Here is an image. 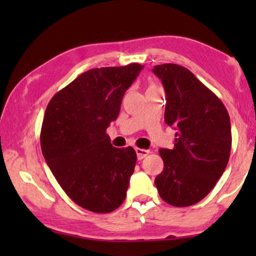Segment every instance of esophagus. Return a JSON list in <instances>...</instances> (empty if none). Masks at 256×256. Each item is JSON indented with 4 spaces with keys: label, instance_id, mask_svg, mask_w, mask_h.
I'll return each mask as SVG.
<instances>
[{
    "label": "esophagus",
    "instance_id": "obj_1",
    "mask_svg": "<svg viewBox=\"0 0 256 256\" xmlns=\"http://www.w3.org/2000/svg\"><path fill=\"white\" fill-rule=\"evenodd\" d=\"M135 150H136V155H138V160H143L146 155H149V154H150L149 150H146V149L136 148Z\"/></svg>",
    "mask_w": 256,
    "mask_h": 256
}]
</instances>
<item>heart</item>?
Segmentation results:
<instances>
[{"label": "heart", "instance_id": "1", "mask_svg": "<svg viewBox=\"0 0 256 256\" xmlns=\"http://www.w3.org/2000/svg\"><path fill=\"white\" fill-rule=\"evenodd\" d=\"M150 87H152V86H150Z\"/></svg>", "mask_w": 256, "mask_h": 256}]
</instances>
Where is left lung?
<instances>
[{
  "mask_svg": "<svg viewBox=\"0 0 256 256\" xmlns=\"http://www.w3.org/2000/svg\"><path fill=\"white\" fill-rule=\"evenodd\" d=\"M152 72L166 90L164 121L176 129L174 149H160L164 169L155 185L164 202L185 208L205 198L226 169L232 146L230 115L188 68L163 64Z\"/></svg>",
  "mask_w": 256,
  "mask_h": 256,
  "instance_id": "8db88e82",
  "label": "left lung"
}]
</instances>
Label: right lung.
Returning a JSON list of instances; mask_svg holds the SVG:
<instances>
[{
    "label": "right lung",
    "instance_id": "add662e5",
    "mask_svg": "<svg viewBox=\"0 0 256 256\" xmlns=\"http://www.w3.org/2000/svg\"><path fill=\"white\" fill-rule=\"evenodd\" d=\"M142 68L132 62L90 70L56 93L45 110L44 158L66 194L88 211L110 213L127 196L136 152L114 148L106 130Z\"/></svg>",
    "mask_w": 256,
    "mask_h": 256
}]
</instances>
